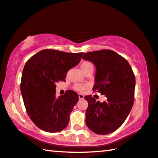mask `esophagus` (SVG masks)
I'll use <instances>...</instances> for the list:
<instances>
[{"label": "esophagus", "instance_id": "esophagus-1", "mask_svg": "<svg viewBox=\"0 0 158 158\" xmlns=\"http://www.w3.org/2000/svg\"><path fill=\"white\" fill-rule=\"evenodd\" d=\"M79 99H84V95H82V94H79Z\"/></svg>", "mask_w": 158, "mask_h": 158}]
</instances>
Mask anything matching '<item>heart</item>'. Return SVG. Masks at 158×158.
<instances>
[{"mask_svg": "<svg viewBox=\"0 0 158 158\" xmlns=\"http://www.w3.org/2000/svg\"><path fill=\"white\" fill-rule=\"evenodd\" d=\"M81 69L82 70V72L85 71V70L88 69L89 68H91V67H93V64L92 63H91L90 62L88 61H85L83 62L81 64ZM75 89L77 90V91H79V92H82L86 90L87 88H88V86H86V85H81V84H77L76 86H75Z\"/></svg>", "mask_w": 158, "mask_h": 158, "instance_id": "1", "label": "heart"}]
</instances>
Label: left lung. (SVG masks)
<instances>
[{
	"instance_id": "obj_1",
	"label": "left lung",
	"mask_w": 158,
	"mask_h": 158,
	"mask_svg": "<svg viewBox=\"0 0 158 158\" xmlns=\"http://www.w3.org/2000/svg\"><path fill=\"white\" fill-rule=\"evenodd\" d=\"M82 58L96 67L93 90L106 98L101 102L91 95L84 96L89 103L86 124L97 134L112 133L124 123L133 106L136 84L133 71L126 59L111 50L86 52Z\"/></svg>"
}]
</instances>
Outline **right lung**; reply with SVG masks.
<instances>
[{
  "instance_id": "1",
  "label": "right lung",
  "mask_w": 158,
  "mask_h": 158,
  "mask_svg": "<svg viewBox=\"0 0 158 158\" xmlns=\"http://www.w3.org/2000/svg\"><path fill=\"white\" fill-rule=\"evenodd\" d=\"M83 54L46 49L25 64L20 84L22 98L30 119L43 131L58 132L68 124L79 95L68 90L56 98V84L65 81L67 72L79 63Z\"/></svg>"
}]
</instances>
